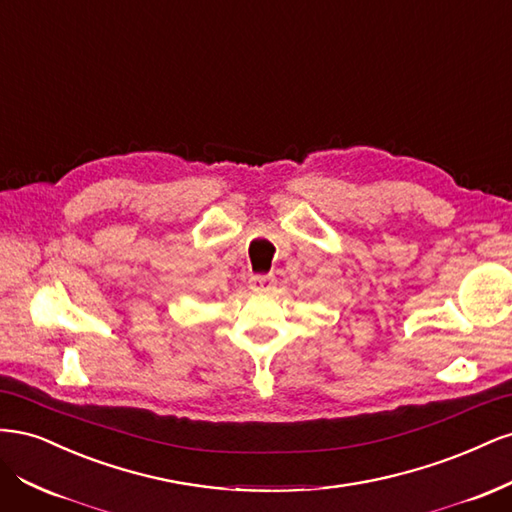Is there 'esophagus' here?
<instances>
[{"label":"esophagus","instance_id":"34e87169","mask_svg":"<svg viewBox=\"0 0 512 512\" xmlns=\"http://www.w3.org/2000/svg\"><path fill=\"white\" fill-rule=\"evenodd\" d=\"M250 288L254 292H271L275 288V277H271V275H252L250 277Z\"/></svg>","mask_w":512,"mask_h":512}]
</instances>
